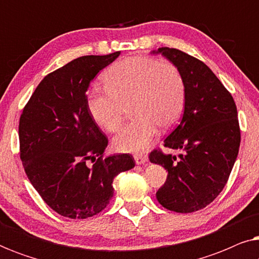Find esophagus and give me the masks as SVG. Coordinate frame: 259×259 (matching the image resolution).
Wrapping results in <instances>:
<instances>
[{
  "label": "esophagus",
  "instance_id": "esophagus-1",
  "mask_svg": "<svg viewBox=\"0 0 259 259\" xmlns=\"http://www.w3.org/2000/svg\"><path fill=\"white\" fill-rule=\"evenodd\" d=\"M147 154H144V153H139V154H134V160L138 165H141V164H145V162L147 161Z\"/></svg>",
  "mask_w": 259,
  "mask_h": 259
}]
</instances>
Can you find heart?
Returning <instances> with one entry per match:
<instances>
[{"instance_id": "obj_1", "label": "heart", "mask_w": 259, "mask_h": 259, "mask_svg": "<svg viewBox=\"0 0 259 259\" xmlns=\"http://www.w3.org/2000/svg\"><path fill=\"white\" fill-rule=\"evenodd\" d=\"M106 87L95 86L87 97L92 118L109 133L123 122L131 104L133 120L114 139L120 152L146 150L158 136V127L169 128L178 121L185 104V80L175 63L152 56H128L105 73Z\"/></svg>"}]
</instances>
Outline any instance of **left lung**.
<instances>
[{
	"instance_id": "1",
	"label": "left lung",
	"mask_w": 259,
	"mask_h": 259,
	"mask_svg": "<svg viewBox=\"0 0 259 259\" xmlns=\"http://www.w3.org/2000/svg\"><path fill=\"white\" fill-rule=\"evenodd\" d=\"M153 53L178 67L186 87L183 116L164 140L165 147L184 152L179 158L161 150L150 153V161L168 172L157 199L169 211L191 213L212 203L228 183L240 144L237 107L203 61L176 48Z\"/></svg>"
}]
</instances>
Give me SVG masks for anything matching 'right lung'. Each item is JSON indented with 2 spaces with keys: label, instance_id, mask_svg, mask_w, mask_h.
I'll return each mask as SVG.
<instances>
[{
  "label": "right lung",
  "instance_id": "right-lung-1",
  "mask_svg": "<svg viewBox=\"0 0 259 259\" xmlns=\"http://www.w3.org/2000/svg\"><path fill=\"white\" fill-rule=\"evenodd\" d=\"M119 55L81 56L49 73L20 116L26 175L45 203L63 217L84 219L101 212L114 193L113 179L136 165L131 154L104 158L108 139L87 107L92 80Z\"/></svg>",
  "mask_w": 259,
  "mask_h": 259
}]
</instances>
